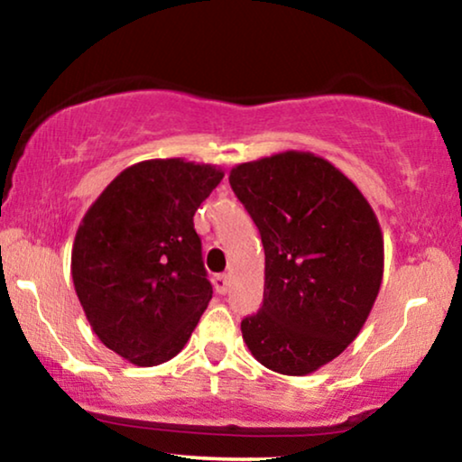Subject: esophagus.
Returning <instances> with one entry per match:
<instances>
[{
	"label": "esophagus",
	"mask_w": 462,
	"mask_h": 462,
	"mask_svg": "<svg viewBox=\"0 0 462 462\" xmlns=\"http://www.w3.org/2000/svg\"><path fill=\"white\" fill-rule=\"evenodd\" d=\"M213 285H215V291H217V293H226L227 287H230V279H227V274H215Z\"/></svg>",
	"instance_id": "esophagus-1"
}]
</instances>
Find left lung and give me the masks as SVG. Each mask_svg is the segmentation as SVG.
<instances>
[{"mask_svg": "<svg viewBox=\"0 0 462 462\" xmlns=\"http://www.w3.org/2000/svg\"><path fill=\"white\" fill-rule=\"evenodd\" d=\"M230 186L262 235L263 304L243 340L268 370L306 376L359 336L384 273L378 217L329 160L287 150L236 164Z\"/></svg>", "mask_w": 462, "mask_h": 462, "instance_id": "1", "label": "left lung"}]
</instances>
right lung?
Wrapping results in <instances>:
<instances>
[{
	"label": "right lung",
	"mask_w": 462,
	"mask_h": 462,
	"mask_svg": "<svg viewBox=\"0 0 462 462\" xmlns=\"http://www.w3.org/2000/svg\"><path fill=\"white\" fill-rule=\"evenodd\" d=\"M224 171L153 158L122 171L79 221L78 300L98 340L133 365L173 359L211 302L194 213Z\"/></svg>",
	"instance_id": "add662e5"
}]
</instances>
